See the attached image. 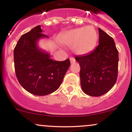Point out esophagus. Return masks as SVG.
<instances>
[{"instance_id":"obj_1","label":"esophagus","mask_w":132,"mask_h":132,"mask_svg":"<svg viewBox=\"0 0 132 132\" xmlns=\"http://www.w3.org/2000/svg\"><path fill=\"white\" fill-rule=\"evenodd\" d=\"M70 62H71V64H72V63H75V62H76L75 59L74 58V57H71V58H70Z\"/></svg>"}]
</instances>
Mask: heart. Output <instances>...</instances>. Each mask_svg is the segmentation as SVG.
I'll return each instance as SVG.
<instances>
[{
    "mask_svg": "<svg viewBox=\"0 0 132 132\" xmlns=\"http://www.w3.org/2000/svg\"><path fill=\"white\" fill-rule=\"evenodd\" d=\"M97 35L92 26L76 28L61 35L60 42L67 46H72L74 52L84 55L92 50L96 43Z\"/></svg>",
    "mask_w": 132,
    "mask_h": 132,
    "instance_id": "heart-1",
    "label": "heart"
}]
</instances>
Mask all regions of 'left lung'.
<instances>
[{"instance_id":"left-lung-1","label":"left lung","mask_w":132,"mask_h":132,"mask_svg":"<svg viewBox=\"0 0 132 132\" xmlns=\"http://www.w3.org/2000/svg\"><path fill=\"white\" fill-rule=\"evenodd\" d=\"M99 34V45L94 50L75 57L81 68L82 90L94 97L104 95L112 88L118 75L119 52L114 40L101 28Z\"/></svg>"}]
</instances>
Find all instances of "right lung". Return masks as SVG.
<instances>
[{"mask_svg": "<svg viewBox=\"0 0 132 132\" xmlns=\"http://www.w3.org/2000/svg\"><path fill=\"white\" fill-rule=\"evenodd\" d=\"M40 25L23 35L13 51L15 70L20 85L35 95H46L60 87L70 66L67 59L53 61L50 54L38 45L48 36L43 34Z\"/></svg>", "mask_w": 132, "mask_h": 132, "instance_id": "add662e5", "label": "right lung"}]
</instances>
